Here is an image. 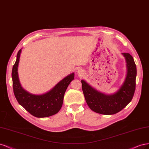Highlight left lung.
Instances as JSON below:
<instances>
[{"mask_svg":"<svg viewBox=\"0 0 149 149\" xmlns=\"http://www.w3.org/2000/svg\"><path fill=\"white\" fill-rule=\"evenodd\" d=\"M126 61L127 75L124 82L118 92L113 95L101 93L81 80L84 97L89 108L102 114H114L125 108L131 102L136 90L137 69L132 56L129 53H122Z\"/></svg>","mask_w":149,"mask_h":149,"instance_id":"1","label":"left lung"}]
</instances>
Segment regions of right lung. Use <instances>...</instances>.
Instances as JSON below:
<instances>
[{"mask_svg": "<svg viewBox=\"0 0 149 149\" xmlns=\"http://www.w3.org/2000/svg\"><path fill=\"white\" fill-rule=\"evenodd\" d=\"M21 52L22 49L18 52L12 71L13 93L17 102L28 112L37 118L48 117L58 113L63 103L65 90L74 79V74L65 77L45 94L30 93L22 87L18 79V66Z\"/></svg>", "mask_w": 149, "mask_h": 149, "instance_id": "add662e5", "label": "right lung"}]
</instances>
